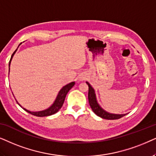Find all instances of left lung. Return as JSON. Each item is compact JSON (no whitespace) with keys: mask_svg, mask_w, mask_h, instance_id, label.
I'll list each match as a JSON object with an SVG mask.
<instances>
[{"mask_svg":"<svg viewBox=\"0 0 156 156\" xmlns=\"http://www.w3.org/2000/svg\"><path fill=\"white\" fill-rule=\"evenodd\" d=\"M86 83L88 86V101L89 104L91 108H92L93 111L98 116L103 118V119L107 120H116L119 119V118L123 117L126 114H122V115H117V114H111L105 112L104 110H103L100 107V105L98 104L96 98H95V91L93 88L90 86V85L86 82Z\"/></svg>","mask_w":156,"mask_h":156,"instance_id":"8db88e82","label":"left lung"}]
</instances>
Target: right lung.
<instances>
[{
  "instance_id": "right-lung-1",
  "label": "right lung",
  "mask_w": 156,
  "mask_h": 156,
  "mask_svg": "<svg viewBox=\"0 0 156 156\" xmlns=\"http://www.w3.org/2000/svg\"><path fill=\"white\" fill-rule=\"evenodd\" d=\"M16 51H17V49H16V51H14V53L12 54V56H11V58H10V62H9V67H10V61H11V60H12V58H13L14 53H16ZM9 70H10V68H9ZM74 85H75V82H72V83H70L66 85V86L63 87L61 90H60V92L58 93V95L56 99H55V102H54L53 104L49 108H48L46 110H44V111H38V112H31L30 111H28V110L23 108L21 105H20L19 103L17 102V101H16V102H17L18 104L19 105L20 107L23 108L25 111H27L28 113H29L30 114H31V115L38 116V117H45V116H48V115H53V114L57 113V112L61 108V107L63 106V104L64 103V101H65L66 95H67L68 91H69L70 89L73 88V86Z\"/></svg>"
}]
</instances>
